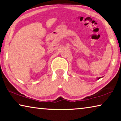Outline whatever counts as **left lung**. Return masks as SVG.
<instances>
[{
  "label": "left lung",
  "mask_w": 121,
  "mask_h": 121,
  "mask_svg": "<svg viewBox=\"0 0 121 121\" xmlns=\"http://www.w3.org/2000/svg\"><path fill=\"white\" fill-rule=\"evenodd\" d=\"M100 78H101V77H100V78H98V79H99Z\"/></svg>",
  "instance_id": "left-lung-1"
}]
</instances>
